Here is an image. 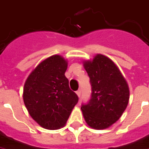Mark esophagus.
Returning a JSON list of instances; mask_svg holds the SVG:
<instances>
[{"mask_svg":"<svg viewBox=\"0 0 149 149\" xmlns=\"http://www.w3.org/2000/svg\"><path fill=\"white\" fill-rule=\"evenodd\" d=\"M76 93H77V96H78V97H80V96H81V90H78V91L76 92Z\"/></svg>","mask_w":149,"mask_h":149,"instance_id":"esophagus-1","label":"esophagus"}]
</instances>
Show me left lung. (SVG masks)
<instances>
[{
  "label": "left lung",
  "instance_id": "8db88e82",
  "mask_svg": "<svg viewBox=\"0 0 149 149\" xmlns=\"http://www.w3.org/2000/svg\"><path fill=\"white\" fill-rule=\"evenodd\" d=\"M91 84V99L81 106L87 125L104 130L113 125L126 109L130 90L127 81L116 63L109 57L97 54L92 59L84 60Z\"/></svg>",
  "mask_w": 149,
  "mask_h": 149
}]
</instances>
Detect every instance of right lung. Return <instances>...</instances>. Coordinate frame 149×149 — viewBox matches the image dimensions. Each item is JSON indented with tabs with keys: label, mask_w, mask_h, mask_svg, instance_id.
Masks as SVG:
<instances>
[{
	"label": "right lung",
	"mask_w": 149,
	"mask_h": 149,
	"mask_svg": "<svg viewBox=\"0 0 149 149\" xmlns=\"http://www.w3.org/2000/svg\"><path fill=\"white\" fill-rule=\"evenodd\" d=\"M67 68L68 60L54 54L40 62L24 83L23 99L28 113L47 130L64 126L78 102L65 77Z\"/></svg>",
	"instance_id": "1"
}]
</instances>
